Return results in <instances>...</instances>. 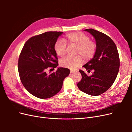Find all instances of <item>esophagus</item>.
Instances as JSON below:
<instances>
[{"mask_svg": "<svg viewBox=\"0 0 132 132\" xmlns=\"http://www.w3.org/2000/svg\"><path fill=\"white\" fill-rule=\"evenodd\" d=\"M75 72H76L75 71H73V70H70V73H71V74L74 73H75Z\"/></svg>", "mask_w": 132, "mask_h": 132, "instance_id": "esophagus-1", "label": "esophagus"}]
</instances>
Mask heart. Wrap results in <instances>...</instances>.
<instances>
[{"instance_id":"1","label":"heart","mask_w":132,"mask_h":132,"mask_svg":"<svg viewBox=\"0 0 132 132\" xmlns=\"http://www.w3.org/2000/svg\"><path fill=\"white\" fill-rule=\"evenodd\" d=\"M67 42L70 45L77 46L76 54L81 55L85 60H89L94 57L96 50V45L95 42L90 40L87 35L81 32H75L67 34ZM54 49L58 56L62 57L66 54L67 44L62 40H58L55 43ZM82 58L80 55L75 57H67L61 61V65L71 70L76 69L81 64Z\"/></svg>"}]
</instances>
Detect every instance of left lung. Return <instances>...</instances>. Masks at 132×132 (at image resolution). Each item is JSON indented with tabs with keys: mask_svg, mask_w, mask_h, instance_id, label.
<instances>
[{
	"mask_svg": "<svg viewBox=\"0 0 132 132\" xmlns=\"http://www.w3.org/2000/svg\"><path fill=\"white\" fill-rule=\"evenodd\" d=\"M95 38L96 50L94 57L83 67L87 72L93 70V75L87 76L79 70L82 79L78 83L80 90L91 96L105 93L113 84L119 69V57L117 47L110 37L94 29H86Z\"/></svg>",
	"mask_w": 132,
	"mask_h": 132,
	"instance_id": "8db88e82",
	"label": "left lung"
}]
</instances>
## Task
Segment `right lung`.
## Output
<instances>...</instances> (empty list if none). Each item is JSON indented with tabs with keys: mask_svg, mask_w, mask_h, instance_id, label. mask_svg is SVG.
<instances>
[{
	"mask_svg": "<svg viewBox=\"0 0 132 132\" xmlns=\"http://www.w3.org/2000/svg\"><path fill=\"white\" fill-rule=\"evenodd\" d=\"M63 34L50 31L35 36L22 48L18 61L19 76L25 88L35 97L48 98L56 95L70 74L69 69L62 67L55 73H46L48 67L54 69L58 65L54 46Z\"/></svg>",
	"mask_w": 132,
	"mask_h": 132,
	"instance_id": "add662e5",
	"label": "right lung"
}]
</instances>
